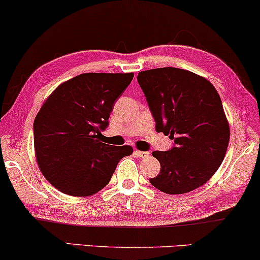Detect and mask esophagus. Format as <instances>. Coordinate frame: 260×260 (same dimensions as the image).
I'll return each mask as SVG.
<instances>
[{"label":"esophagus","instance_id":"1","mask_svg":"<svg viewBox=\"0 0 260 260\" xmlns=\"http://www.w3.org/2000/svg\"><path fill=\"white\" fill-rule=\"evenodd\" d=\"M135 154H136L137 156H140L141 159H148V157H149V151L136 150V151H135Z\"/></svg>","mask_w":260,"mask_h":260}]
</instances>
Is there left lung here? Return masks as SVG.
Segmentation results:
<instances>
[{
	"mask_svg": "<svg viewBox=\"0 0 260 260\" xmlns=\"http://www.w3.org/2000/svg\"><path fill=\"white\" fill-rule=\"evenodd\" d=\"M137 81L155 129L174 141L170 150L153 151L161 170L150 184L170 194L202 186L221 166L231 135L217 90L204 77L172 67L138 73Z\"/></svg>",
	"mask_w": 260,
	"mask_h": 260,
	"instance_id": "left-lung-1",
	"label": "left lung"
}]
</instances>
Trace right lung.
Returning a JSON list of instances; mask_svg holds the SVG:
<instances>
[{
  "mask_svg": "<svg viewBox=\"0 0 260 260\" xmlns=\"http://www.w3.org/2000/svg\"><path fill=\"white\" fill-rule=\"evenodd\" d=\"M134 74L88 73L66 81L53 90L33 124L37 162L57 190L70 196L96 193L112 178L130 146L100 141L110 113Z\"/></svg>",
  "mask_w": 260,
  "mask_h": 260,
  "instance_id": "add662e5",
  "label": "right lung"
}]
</instances>
